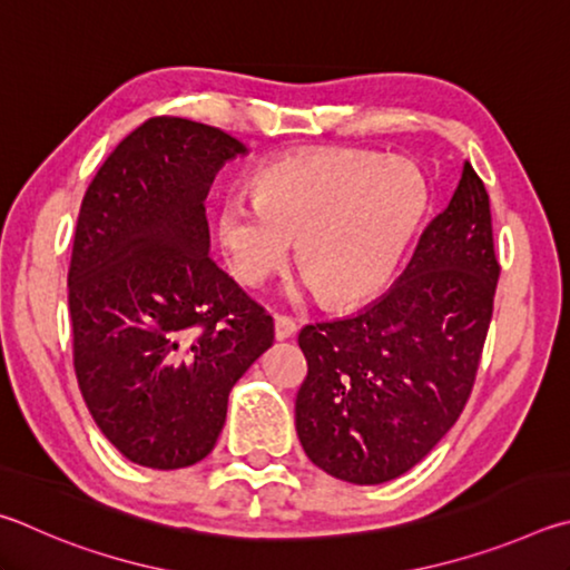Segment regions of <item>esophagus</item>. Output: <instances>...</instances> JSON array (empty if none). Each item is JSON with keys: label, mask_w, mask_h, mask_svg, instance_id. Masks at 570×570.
I'll return each instance as SVG.
<instances>
[{"label": "esophagus", "mask_w": 570, "mask_h": 570, "mask_svg": "<svg viewBox=\"0 0 570 570\" xmlns=\"http://www.w3.org/2000/svg\"><path fill=\"white\" fill-rule=\"evenodd\" d=\"M297 331V325L293 317L287 315H275V337L277 341H287V337H293Z\"/></svg>", "instance_id": "esophagus-1"}]
</instances>
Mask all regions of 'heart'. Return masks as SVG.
<instances>
[{
	"mask_svg": "<svg viewBox=\"0 0 570 570\" xmlns=\"http://www.w3.org/2000/svg\"><path fill=\"white\" fill-rule=\"evenodd\" d=\"M425 209V183L403 157L303 149L253 175V197L217 207V239L233 273L259 285L297 245L301 291L351 305L391 279Z\"/></svg>",
	"mask_w": 570,
	"mask_h": 570,
	"instance_id": "heart-1",
	"label": "heart"
}]
</instances>
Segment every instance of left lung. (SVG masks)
<instances>
[{
    "instance_id": "1",
    "label": "left lung",
    "mask_w": 570,
    "mask_h": 570,
    "mask_svg": "<svg viewBox=\"0 0 570 570\" xmlns=\"http://www.w3.org/2000/svg\"><path fill=\"white\" fill-rule=\"evenodd\" d=\"M501 265L491 199L471 163L381 301L305 325L295 428L327 475L377 485L411 471L455 425L481 363Z\"/></svg>"
}]
</instances>
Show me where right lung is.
Here are the masks:
<instances>
[{
	"instance_id": "right-lung-1",
	"label": "right lung",
	"mask_w": 570,
	"mask_h": 570,
	"mask_svg": "<svg viewBox=\"0 0 570 570\" xmlns=\"http://www.w3.org/2000/svg\"><path fill=\"white\" fill-rule=\"evenodd\" d=\"M247 153L217 127L153 117L105 159L79 207L67 277L77 383L137 465L203 461L233 385L273 345V317L209 259V185Z\"/></svg>"
}]
</instances>
